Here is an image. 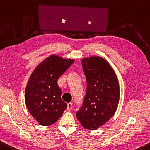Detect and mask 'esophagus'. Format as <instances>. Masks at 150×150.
I'll return each mask as SVG.
<instances>
[{
	"instance_id": "1",
	"label": "esophagus",
	"mask_w": 150,
	"mask_h": 150,
	"mask_svg": "<svg viewBox=\"0 0 150 150\" xmlns=\"http://www.w3.org/2000/svg\"><path fill=\"white\" fill-rule=\"evenodd\" d=\"M72 107H73V103H69L67 104V110L69 111H71L72 109Z\"/></svg>"
}]
</instances>
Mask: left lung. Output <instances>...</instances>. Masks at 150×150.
Masks as SVG:
<instances>
[{"label": "left lung", "mask_w": 150, "mask_h": 150, "mask_svg": "<svg viewBox=\"0 0 150 150\" xmlns=\"http://www.w3.org/2000/svg\"><path fill=\"white\" fill-rule=\"evenodd\" d=\"M87 82L82 107L76 117L84 128L95 130L115 115L119 102V80L110 64L99 56L81 60Z\"/></svg>", "instance_id": "obj_1"}]
</instances>
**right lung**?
I'll return each instance as SVG.
<instances>
[{
  "label": "right lung",
  "instance_id": "obj_1",
  "mask_svg": "<svg viewBox=\"0 0 150 150\" xmlns=\"http://www.w3.org/2000/svg\"><path fill=\"white\" fill-rule=\"evenodd\" d=\"M73 59L52 55L33 70L25 88V103L29 113L41 125L56 122L67 108L61 99L57 79L74 62Z\"/></svg>",
  "mask_w": 150,
  "mask_h": 150
}]
</instances>
